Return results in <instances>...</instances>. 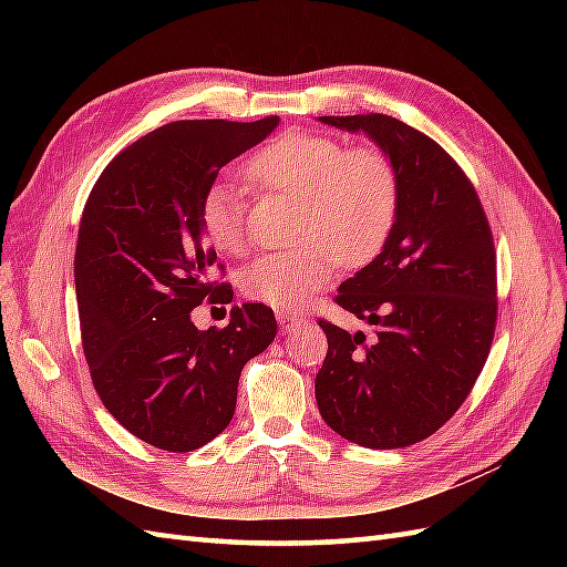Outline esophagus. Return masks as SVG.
Here are the masks:
<instances>
[{
    "instance_id": "34e87169",
    "label": "esophagus",
    "mask_w": 567,
    "mask_h": 567,
    "mask_svg": "<svg viewBox=\"0 0 567 567\" xmlns=\"http://www.w3.org/2000/svg\"><path fill=\"white\" fill-rule=\"evenodd\" d=\"M277 321L282 323V329H292L297 323H305L307 319L302 315H297V311H277Z\"/></svg>"
}]
</instances>
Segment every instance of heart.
<instances>
[{"mask_svg": "<svg viewBox=\"0 0 567 567\" xmlns=\"http://www.w3.org/2000/svg\"><path fill=\"white\" fill-rule=\"evenodd\" d=\"M250 185L297 199L292 250L252 260L240 277L244 292L277 309L299 307L319 292L343 262L360 268L388 244L400 212V175L390 155L317 134H282L246 163ZM199 221L209 244L240 256L248 250L246 199L231 179L204 189Z\"/></svg>", "mask_w": 567, "mask_h": 567, "instance_id": "b5f03b06", "label": "heart"}]
</instances>
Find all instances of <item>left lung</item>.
Wrapping results in <instances>:
<instances>
[{
    "label": "left lung",
    "mask_w": 567,
    "mask_h": 567,
    "mask_svg": "<svg viewBox=\"0 0 567 567\" xmlns=\"http://www.w3.org/2000/svg\"><path fill=\"white\" fill-rule=\"evenodd\" d=\"M319 122L390 155L400 212L378 258L336 297L375 327L372 339L319 321L329 351L317 404L346 441L404 449L439 431L483 372L497 321L495 244L475 187L436 141L388 114Z\"/></svg>",
    "instance_id": "8db88e82"
}]
</instances>
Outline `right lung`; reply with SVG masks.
Returning <instances> with one entry per match:
<instances>
[{"label": "right lung", "mask_w": 567, "mask_h": 567, "mask_svg": "<svg viewBox=\"0 0 567 567\" xmlns=\"http://www.w3.org/2000/svg\"><path fill=\"white\" fill-rule=\"evenodd\" d=\"M280 116L240 124L173 122L104 167L84 204L75 248L82 351L110 414L136 439L187 453L234 419L238 378L277 333L272 309L240 305L199 331L192 309L231 302L207 280L199 202L226 163L258 146Z\"/></svg>", "instance_id": "obj_1"}]
</instances>
